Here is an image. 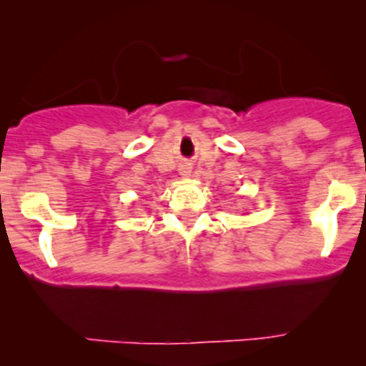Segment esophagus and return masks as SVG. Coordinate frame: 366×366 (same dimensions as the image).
<instances>
[{
  "mask_svg": "<svg viewBox=\"0 0 366 366\" xmlns=\"http://www.w3.org/2000/svg\"><path fill=\"white\" fill-rule=\"evenodd\" d=\"M180 173H182V175H187V173H189V168H186V166H184V168H180Z\"/></svg>",
  "mask_w": 366,
  "mask_h": 366,
  "instance_id": "34e87169",
  "label": "esophagus"
}]
</instances>
